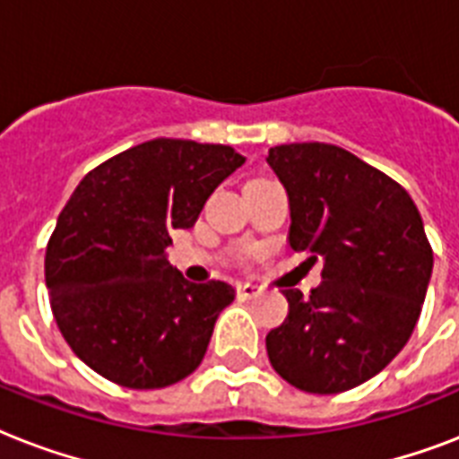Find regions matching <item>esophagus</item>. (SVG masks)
<instances>
[{
    "label": "esophagus",
    "instance_id": "34e87169",
    "mask_svg": "<svg viewBox=\"0 0 459 459\" xmlns=\"http://www.w3.org/2000/svg\"><path fill=\"white\" fill-rule=\"evenodd\" d=\"M236 290H238V298L250 300V298H257V295L262 293V286H257V283H250V281H243V283H238Z\"/></svg>",
    "mask_w": 459,
    "mask_h": 459
}]
</instances>
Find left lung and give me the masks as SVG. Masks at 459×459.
<instances>
[{"label": "left lung", "instance_id": "8db88e82", "mask_svg": "<svg viewBox=\"0 0 459 459\" xmlns=\"http://www.w3.org/2000/svg\"><path fill=\"white\" fill-rule=\"evenodd\" d=\"M266 161L288 193V243L324 259L309 298L283 288L288 316L266 335L269 362L300 391H350L377 377L417 326L434 269L420 209L342 147L279 145Z\"/></svg>", "mask_w": 459, "mask_h": 459}]
</instances>
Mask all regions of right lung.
<instances>
[{"instance_id":"1","label":"right lung","mask_w":459,"mask_h":459,"mask_svg":"<svg viewBox=\"0 0 459 459\" xmlns=\"http://www.w3.org/2000/svg\"><path fill=\"white\" fill-rule=\"evenodd\" d=\"M243 154L229 145L157 138L85 176L56 219L45 255L54 319L75 355L114 384L147 391L200 367L236 290L190 283L166 259Z\"/></svg>"}]
</instances>
